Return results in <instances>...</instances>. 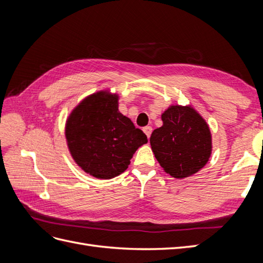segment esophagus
Masks as SVG:
<instances>
[{"label": "esophagus", "mask_w": 263, "mask_h": 263, "mask_svg": "<svg viewBox=\"0 0 263 263\" xmlns=\"http://www.w3.org/2000/svg\"><path fill=\"white\" fill-rule=\"evenodd\" d=\"M144 132H145V134L147 135V137L149 138L151 133H153V127H151V126H146V127H144Z\"/></svg>", "instance_id": "obj_1"}]
</instances>
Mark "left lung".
<instances>
[{"instance_id":"1","label":"left lung","mask_w":263,"mask_h":263,"mask_svg":"<svg viewBox=\"0 0 263 263\" xmlns=\"http://www.w3.org/2000/svg\"><path fill=\"white\" fill-rule=\"evenodd\" d=\"M163 125L151 134L155 157L173 178H186L209 161L212 137L208 124L190 106H171L161 116Z\"/></svg>"}]
</instances>
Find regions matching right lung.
I'll return each mask as SVG.
<instances>
[{"label": "right lung", "instance_id": "1", "mask_svg": "<svg viewBox=\"0 0 263 263\" xmlns=\"http://www.w3.org/2000/svg\"><path fill=\"white\" fill-rule=\"evenodd\" d=\"M117 101V95L95 93L73 109L67 122L71 156L98 179H112L124 172L135 151L148 142L144 132L118 112Z\"/></svg>", "mask_w": 263, "mask_h": 263}]
</instances>
